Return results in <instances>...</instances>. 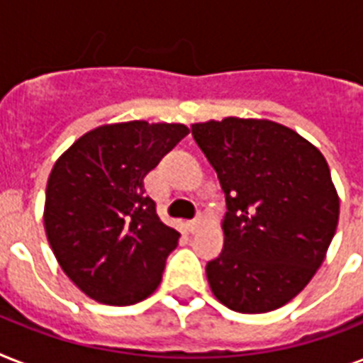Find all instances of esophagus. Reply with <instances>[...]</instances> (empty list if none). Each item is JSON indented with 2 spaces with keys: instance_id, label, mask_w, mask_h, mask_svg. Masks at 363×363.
Segmentation results:
<instances>
[{
  "instance_id": "34e87169",
  "label": "esophagus",
  "mask_w": 363,
  "mask_h": 363,
  "mask_svg": "<svg viewBox=\"0 0 363 363\" xmlns=\"http://www.w3.org/2000/svg\"><path fill=\"white\" fill-rule=\"evenodd\" d=\"M186 230L190 233H196L201 230V216H198V218H192V220L186 222Z\"/></svg>"
}]
</instances>
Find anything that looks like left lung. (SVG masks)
Returning <instances> with one entry per match:
<instances>
[{
	"mask_svg": "<svg viewBox=\"0 0 363 363\" xmlns=\"http://www.w3.org/2000/svg\"><path fill=\"white\" fill-rule=\"evenodd\" d=\"M198 147L226 196L224 248L207 264L215 298L238 313H269L303 290L326 258L339 196L326 158L286 125L258 118L199 122Z\"/></svg>",
	"mask_w": 363,
	"mask_h": 363,
	"instance_id": "1",
	"label": "left lung"
}]
</instances>
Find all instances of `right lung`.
Wrapping results in <instances>:
<instances>
[{
    "instance_id": "1",
    "label": "right lung",
    "mask_w": 363,
    "mask_h": 363,
    "mask_svg": "<svg viewBox=\"0 0 363 363\" xmlns=\"http://www.w3.org/2000/svg\"><path fill=\"white\" fill-rule=\"evenodd\" d=\"M188 131L165 122L105 124L56 160L45 232L60 267L88 298L122 307L158 288L181 233L160 220L143 181Z\"/></svg>"
}]
</instances>
